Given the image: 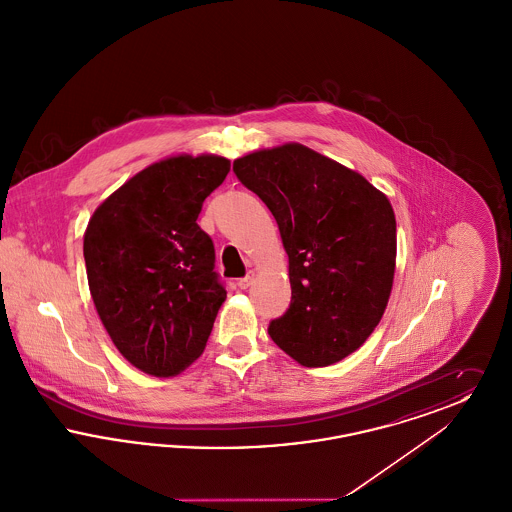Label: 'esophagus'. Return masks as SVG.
<instances>
[{
  "label": "esophagus",
  "instance_id": "obj_1",
  "mask_svg": "<svg viewBox=\"0 0 512 512\" xmlns=\"http://www.w3.org/2000/svg\"><path fill=\"white\" fill-rule=\"evenodd\" d=\"M253 282H255V272H249L247 276L238 280V286H240V290H247Z\"/></svg>",
  "mask_w": 512,
  "mask_h": 512
}]
</instances>
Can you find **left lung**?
Segmentation results:
<instances>
[{
	"mask_svg": "<svg viewBox=\"0 0 512 512\" xmlns=\"http://www.w3.org/2000/svg\"><path fill=\"white\" fill-rule=\"evenodd\" d=\"M234 172L265 201L288 253L292 303L270 322V338L299 365L338 363L365 343L390 301V199L363 174L295 142L247 153Z\"/></svg>",
	"mask_w": 512,
	"mask_h": 512,
	"instance_id": "1",
	"label": "left lung"
}]
</instances>
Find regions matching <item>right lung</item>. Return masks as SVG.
Segmentation results:
<instances>
[{
	"instance_id": "1",
	"label": "right lung",
	"mask_w": 512,
	"mask_h": 512,
	"mask_svg": "<svg viewBox=\"0 0 512 512\" xmlns=\"http://www.w3.org/2000/svg\"><path fill=\"white\" fill-rule=\"evenodd\" d=\"M228 171L220 155H172L126 180L86 226L99 318L122 357L151 376H176L194 363L226 299L197 217Z\"/></svg>"
}]
</instances>
